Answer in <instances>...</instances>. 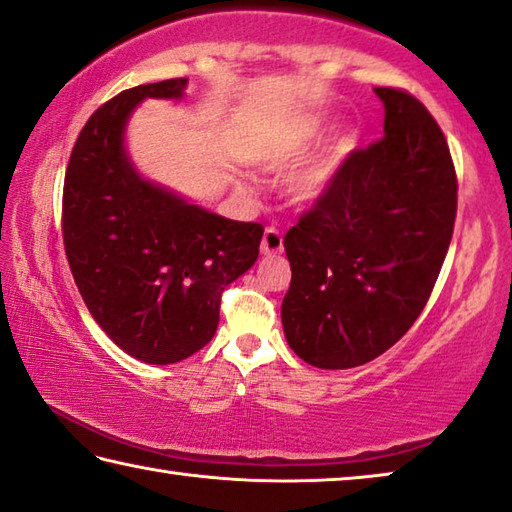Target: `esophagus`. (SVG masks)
Masks as SVG:
<instances>
[{
	"label": "esophagus",
	"instance_id": "34e87169",
	"mask_svg": "<svg viewBox=\"0 0 512 512\" xmlns=\"http://www.w3.org/2000/svg\"><path fill=\"white\" fill-rule=\"evenodd\" d=\"M285 246H282V234L275 227H266L262 237V255H280Z\"/></svg>",
	"mask_w": 512,
	"mask_h": 512
}]
</instances>
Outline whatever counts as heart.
I'll return each instance as SVG.
<instances>
[{"instance_id": "heart-1", "label": "heart", "mask_w": 512, "mask_h": 512, "mask_svg": "<svg viewBox=\"0 0 512 512\" xmlns=\"http://www.w3.org/2000/svg\"><path fill=\"white\" fill-rule=\"evenodd\" d=\"M330 120L326 113H312V116L300 118L291 125L285 134H280L269 148L262 152L259 164L269 170H289L298 166L316 143L328 132ZM358 148V132L355 129H342L332 136L319 157L307 161L303 168H298L287 182V193L296 205L310 207L328 196V191L335 184L339 170L346 164V159Z\"/></svg>"}]
</instances>
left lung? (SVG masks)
Returning a JSON list of instances; mask_svg holds the SVG:
<instances>
[{
	"instance_id": "left-lung-1",
	"label": "left lung",
	"mask_w": 512,
	"mask_h": 512,
	"mask_svg": "<svg viewBox=\"0 0 512 512\" xmlns=\"http://www.w3.org/2000/svg\"><path fill=\"white\" fill-rule=\"evenodd\" d=\"M385 136L353 152L328 196L285 237L282 328L300 360L353 369L424 310L449 250L458 184L440 125L415 97L373 88Z\"/></svg>"
}]
</instances>
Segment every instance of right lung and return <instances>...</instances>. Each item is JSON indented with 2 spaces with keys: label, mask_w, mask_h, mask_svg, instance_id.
Returning <instances> with one entry per match:
<instances>
[{
  "label": "right lung",
  "mask_w": 512,
  "mask_h": 512,
  "mask_svg": "<svg viewBox=\"0 0 512 512\" xmlns=\"http://www.w3.org/2000/svg\"><path fill=\"white\" fill-rule=\"evenodd\" d=\"M186 86L166 79L102 104L63 184V243L79 294L111 342L148 364H175L212 342L223 289L257 262L264 234L148 180L129 157L136 107L182 100Z\"/></svg>",
  "instance_id": "1"
}]
</instances>
